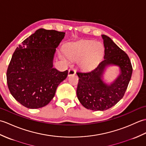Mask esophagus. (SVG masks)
<instances>
[{"mask_svg": "<svg viewBox=\"0 0 146 146\" xmlns=\"http://www.w3.org/2000/svg\"><path fill=\"white\" fill-rule=\"evenodd\" d=\"M76 74V71L75 69L73 68H70V69L68 70V76H71V75H74Z\"/></svg>", "mask_w": 146, "mask_h": 146, "instance_id": "esophagus-1", "label": "esophagus"}]
</instances>
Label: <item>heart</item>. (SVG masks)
Returning <instances> with one entry per match:
<instances>
[{
    "mask_svg": "<svg viewBox=\"0 0 146 146\" xmlns=\"http://www.w3.org/2000/svg\"><path fill=\"white\" fill-rule=\"evenodd\" d=\"M104 47L100 42L83 41L71 45L65 54L71 60L82 59L80 65L85 69H90L100 60Z\"/></svg>",
    "mask_w": 146,
    "mask_h": 146,
    "instance_id": "b5f03b06",
    "label": "heart"
}]
</instances>
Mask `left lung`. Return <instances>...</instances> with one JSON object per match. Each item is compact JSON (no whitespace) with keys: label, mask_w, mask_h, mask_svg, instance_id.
<instances>
[{"label":"left lung","mask_w":146,"mask_h":146,"mask_svg":"<svg viewBox=\"0 0 146 146\" xmlns=\"http://www.w3.org/2000/svg\"><path fill=\"white\" fill-rule=\"evenodd\" d=\"M102 36L105 47L104 60L90 71L76 72L79 77L77 97L83 107L94 111L106 110L118 103L125 94L132 73L128 55L109 37ZM110 64L119 66L121 73L112 84L107 85L102 78L105 68Z\"/></svg>","instance_id":"1"}]
</instances>
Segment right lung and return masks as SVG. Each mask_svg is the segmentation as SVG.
<instances>
[{
    "label": "right lung",
    "instance_id": "1",
    "mask_svg": "<svg viewBox=\"0 0 146 146\" xmlns=\"http://www.w3.org/2000/svg\"><path fill=\"white\" fill-rule=\"evenodd\" d=\"M65 33L39 29L22 42L12 55L7 71L11 95L28 108L46 106L53 98L60 83L68 71L53 66L56 48Z\"/></svg>",
    "mask_w": 146,
    "mask_h": 146
}]
</instances>
